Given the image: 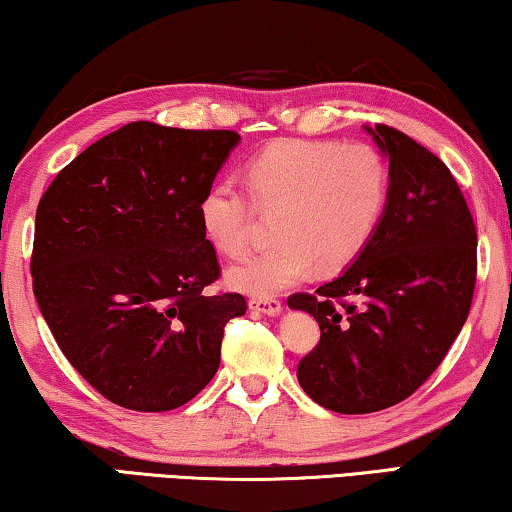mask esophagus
I'll return each instance as SVG.
<instances>
[{
  "mask_svg": "<svg viewBox=\"0 0 512 512\" xmlns=\"http://www.w3.org/2000/svg\"><path fill=\"white\" fill-rule=\"evenodd\" d=\"M249 309H254V311H258V314H265V316H279L281 302L274 298H251Z\"/></svg>",
  "mask_w": 512,
  "mask_h": 512,
  "instance_id": "obj_1",
  "label": "esophagus"
}]
</instances>
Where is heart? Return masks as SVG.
<instances>
[{"label": "heart", "mask_w": 512, "mask_h": 512, "mask_svg": "<svg viewBox=\"0 0 512 512\" xmlns=\"http://www.w3.org/2000/svg\"><path fill=\"white\" fill-rule=\"evenodd\" d=\"M244 177L258 207H279L277 242L226 270L228 286L256 298L286 291L316 265L335 272L351 263L372 240L390 187L376 147L335 140H277L251 157ZM198 221L226 256H240L254 242V205L228 180L205 191Z\"/></svg>", "instance_id": "1"}]
</instances>
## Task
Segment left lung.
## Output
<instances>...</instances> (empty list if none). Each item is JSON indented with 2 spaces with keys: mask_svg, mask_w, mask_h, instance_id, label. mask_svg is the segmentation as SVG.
<instances>
[{
  "mask_svg": "<svg viewBox=\"0 0 512 512\" xmlns=\"http://www.w3.org/2000/svg\"><path fill=\"white\" fill-rule=\"evenodd\" d=\"M365 131L388 159L379 226L337 279L288 298L321 328L298 365L302 390L351 416L395 406L429 379L476 286V226L448 166L402 131Z\"/></svg>",
  "mask_w": 512,
  "mask_h": 512,
  "instance_id": "8db88e82",
  "label": "left lung"
}]
</instances>
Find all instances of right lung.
<instances>
[{"label":"right lung","mask_w":512,"mask_h":512,"mask_svg":"<svg viewBox=\"0 0 512 512\" xmlns=\"http://www.w3.org/2000/svg\"><path fill=\"white\" fill-rule=\"evenodd\" d=\"M235 131L131 122L59 170L36 207L34 298L83 379L131 411L194 399L221 360L240 293L210 295L219 263L198 203Z\"/></svg>","instance_id":"obj_1"}]
</instances>
